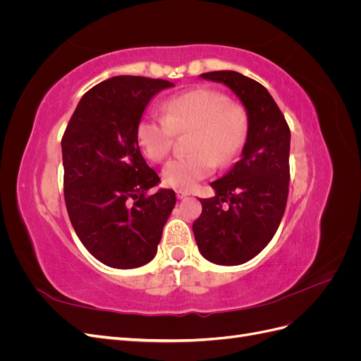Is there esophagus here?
<instances>
[{"label":"esophagus","mask_w":361,"mask_h":361,"mask_svg":"<svg viewBox=\"0 0 361 361\" xmlns=\"http://www.w3.org/2000/svg\"><path fill=\"white\" fill-rule=\"evenodd\" d=\"M187 195H190V194H188V191H180V190H178V191H176V197H178L179 200L185 199V197H187Z\"/></svg>","instance_id":"34e87169"}]
</instances>
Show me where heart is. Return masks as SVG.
Returning <instances> with one entry per match:
<instances>
[{
    "label": "heart",
    "instance_id": "b5f03b06",
    "mask_svg": "<svg viewBox=\"0 0 361 361\" xmlns=\"http://www.w3.org/2000/svg\"><path fill=\"white\" fill-rule=\"evenodd\" d=\"M161 116H145L137 126L143 155L159 162L171 150L174 134L190 133L191 155L171 159L162 169V182L170 188L188 191L211 176L216 162H231L243 147L245 116L241 108L212 89H194L162 104Z\"/></svg>",
    "mask_w": 361,
    "mask_h": 361
}]
</instances>
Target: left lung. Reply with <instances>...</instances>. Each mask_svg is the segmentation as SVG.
<instances>
[{
    "instance_id": "1",
    "label": "left lung",
    "mask_w": 361,
    "mask_h": 361,
    "mask_svg": "<svg viewBox=\"0 0 361 361\" xmlns=\"http://www.w3.org/2000/svg\"><path fill=\"white\" fill-rule=\"evenodd\" d=\"M200 78L221 82L236 94L247 113V137L235 166L211 182L215 197L200 199L202 215L192 223V232L204 259L241 265L268 245L285 214L290 130L257 81L233 71L202 73Z\"/></svg>"
}]
</instances>
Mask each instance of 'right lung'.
<instances>
[{"mask_svg": "<svg viewBox=\"0 0 361 361\" xmlns=\"http://www.w3.org/2000/svg\"><path fill=\"white\" fill-rule=\"evenodd\" d=\"M174 84L120 75L87 92L61 140L64 202L82 245L104 265L133 269L155 257L176 204L140 152L137 126L152 97Z\"/></svg>", "mask_w": 361, "mask_h": 361, "instance_id": "right-lung-1", "label": "right lung"}]
</instances>
